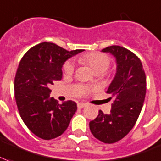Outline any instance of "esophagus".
Listing matches in <instances>:
<instances>
[{
  "label": "esophagus",
  "instance_id": "obj_1",
  "mask_svg": "<svg viewBox=\"0 0 161 161\" xmlns=\"http://www.w3.org/2000/svg\"><path fill=\"white\" fill-rule=\"evenodd\" d=\"M86 105H87V104H86V103H83V102L78 103V107L79 108V109H82V108L85 107Z\"/></svg>",
  "mask_w": 161,
  "mask_h": 161
}]
</instances>
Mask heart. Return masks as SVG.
<instances>
[{"mask_svg":"<svg viewBox=\"0 0 161 161\" xmlns=\"http://www.w3.org/2000/svg\"><path fill=\"white\" fill-rule=\"evenodd\" d=\"M82 61L89 65L95 73H103L110 67V58L107 56L101 53H93L83 56ZM75 68V62L72 60L67 61L64 65V72L67 74H72Z\"/></svg>","mask_w":161,"mask_h":161,"instance_id":"heart-1","label":"heart"}]
</instances>
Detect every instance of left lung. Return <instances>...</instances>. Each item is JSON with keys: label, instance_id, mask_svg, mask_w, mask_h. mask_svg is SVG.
<instances>
[{"label": "left lung", "instance_id": "1", "mask_svg": "<svg viewBox=\"0 0 161 161\" xmlns=\"http://www.w3.org/2000/svg\"><path fill=\"white\" fill-rule=\"evenodd\" d=\"M101 51L116 59V74L106 91L114 100L110 113L100 110L89 128L94 138L113 143L124 138L138 120L145 99L146 77L139 58L126 48L112 45Z\"/></svg>", "mask_w": 161, "mask_h": 161}]
</instances>
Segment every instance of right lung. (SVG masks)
I'll list each match as a JSON object with an SVG mask.
<instances>
[{"mask_svg": "<svg viewBox=\"0 0 161 161\" xmlns=\"http://www.w3.org/2000/svg\"><path fill=\"white\" fill-rule=\"evenodd\" d=\"M82 51L43 42L21 60L14 81L16 103L23 122L37 137L50 140L61 136L75 114L77 104L72 100L59 104L50 96V86L62 78L65 61Z\"/></svg>", "mask_w": 161, "mask_h": 161, "instance_id": "1", "label": "right lung"}]
</instances>
